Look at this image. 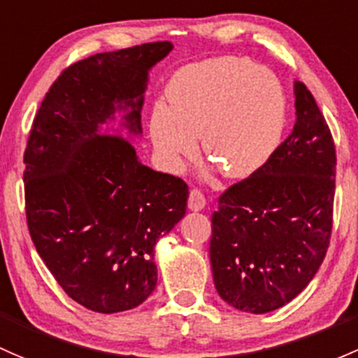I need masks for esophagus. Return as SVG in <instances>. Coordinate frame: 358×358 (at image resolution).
I'll return each instance as SVG.
<instances>
[{
	"instance_id": "34e87169",
	"label": "esophagus",
	"mask_w": 358,
	"mask_h": 358,
	"mask_svg": "<svg viewBox=\"0 0 358 358\" xmlns=\"http://www.w3.org/2000/svg\"><path fill=\"white\" fill-rule=\"evenodd\" d=\"M206 206V197L199 189H192L189 195V209L202 210Z\"/></svg>"
}]
</instances>
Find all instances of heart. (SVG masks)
<instances>
[{
	"mask_svg": "<svg viewBox=\"0 0 358 358\" xmlns=\"http://www.w3.org/2000/svg\"><path fill=\"white\" fill-rule=\"evenodd\" d=\"M171 106L157 103L150 137L161 161L180 169L199 149L229 178L259 171L280 144L283 89L276 75L243 56H221L182 69L168 90Z\"/></svg>",
	"mask_w": 358,
	"mask_h": 358,
	"instance_id": "obj_1",
	"label": "heart"
}]
</instances>
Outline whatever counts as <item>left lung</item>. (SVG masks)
<instances>
[{
  "label": "left lung",
  "mask_w": 358,
  "mask_h": 358,
  "mask_svg": "<svg viewBox=\"0 0 358 358\" xmlns=\"http://www.w3.org/2000/svg\"><path fill=\"white\" fill-rule=\"evenodd\" d=\"M296 122L268 163L228 187L213 214L214 287L224 302L266 314L310 283L333 229L336 150L324 115L295 82Z\"/></svg>",
  "instance_id": "8db88e82"
}]
</instances>
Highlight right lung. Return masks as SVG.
Here are the masks:
<instances>
[{"label":"right lung","instance_id":"right-lung-1","mask_svg":"<svg viewBox=\"0 0 358 358\" xmlns=\"http://www.w3.org/2000/svg\"><path fill=\"white\" fill-rule=\"evenodd\" d=\"M168 41L97 52L52 82L24 154L25 214L37 254L75 302L113 314L156 288L154 247L185 216L189 185L137 159L130 141L101 127L126 110L141 134L149 70Z\"/></svg>","mask_w":358,"mask_h":358}]
</instances>
